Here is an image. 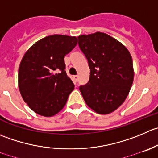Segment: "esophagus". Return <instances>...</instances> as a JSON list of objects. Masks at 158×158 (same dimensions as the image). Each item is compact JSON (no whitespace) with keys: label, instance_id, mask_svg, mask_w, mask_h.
<instances>
[{"label":"esophagus","instance_id":"34e87169","mask_svg":"<svg viewBox=\"0 0 158 158\" xmlns=\"http://www.w3.org/2000/svg\"><path fill=\"white\" fill-rule=\"evenodd\" d=\"M74 79H75V81H76V82H77V81L79 80V76H74Z\"/></svg>","mask_w":158,"mask_h":158}]
</instances>
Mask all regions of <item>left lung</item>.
Segmentation results:
<instances>
[{
	"mask_svg": "<svg viewBox=\"0 0 158 158\" xmlns=\"http://www.w3.org/2000/svg\"><path fill=\"white\" fill-rule=\"evenodd\" d=\"M79 46L88 60L89 80L79 87L89 107L108 114L123 104L131 90L134 71L127 48L102 32L78 37Z\"/></svg>",
	"mask_w": 158,
	"mask_h": 158,
	"instance_id": "1",
	"label": "left lung"
}]
</instances>
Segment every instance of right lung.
I'll return each mask as SVG.
<instances>
[{"instance_id":"add662e5","label":"right lung","mask_w":158,"mask_h":158,"mask_svg":"<svg viewBox=\"0 0 158 158\" xmlns=\"http://www.w3.org/2000/svg\"><path fill=\"white\" fill-rule=\"evenodd\" d=\"M77 38L53 35L35 42L23 56L18 87L24 102L37 114L50 117L63 109L74 84L65 73V55Z\"/></svg>"}]
</instances>
